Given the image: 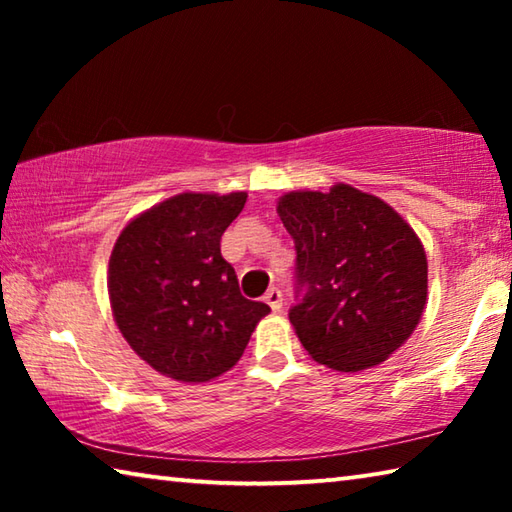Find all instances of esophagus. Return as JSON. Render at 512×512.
I'll return each mask as SVG.
<instances>
[{"instance_id":"34e87169","label":"esophagus","mask_w":512,"mask_h":512,"mask_svg":"<svg viewBox=\"0 0 512 512\" xmlns=\"http://www.w3.org/2000/svg\"><path fill=\"white\" fill-rule=\"evenodd\" d=\"M264 300L268 302V307H271L273 311H282V305H284V296H282V291L277 289V287L268 289V293H266V298H264Z\"/></svg>"}]
</instances>
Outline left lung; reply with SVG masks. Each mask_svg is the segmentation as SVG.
<instances>
[{
  "instance_id": "left-lung-1",
  "label": "left lung",
  "mask_w": 512,
  "mask_h": 512,
  "mask_svg": "<svg viewBox=\"0 0 512 512\" xmlns=\"http://www.w3.org/2000/svg\"><path fill=\"white\" fill-rule=\"evenodd\" d=\"M277 214L296 244L289 320L311 359L357 372L391 357L427 305V255L409 223L350 185L291 192Z\"/></svg>"
}]
</instances>
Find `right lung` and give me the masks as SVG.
Here are the masks:
<instances>
[{
    "label": "right lung",
    "instance_id": "1",
    "mask_svg": "<svg viewBox=\"0 0 512 512\" xmlns=\"http://www.w3.org/2000/svg\"><path fill=\"white\" fill-rule=\"evenodd\" d=\"M246 194H180L121 230L108 291L119 332L162 375L210 381L241 359L271 307L241 296L221 235Z\"/></svg>",
    "mask_w": 512,
    "mask_h": 512
}]
</instances>
